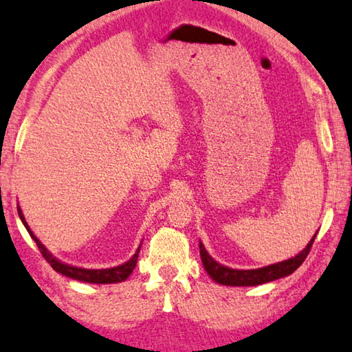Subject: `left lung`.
Here are the masks:
<instances>
[{
	"mask_svg": "<svg viewBox=\"0 0 352 352\" xmlns=\"http://www.w3.org/2000/svg\"><path fill=\"white\" fill-rule=\"evenodd\" d=\"M316 236H317V233L314 235L309 244L306 245V249L301 250L297 256L291 258V260H286V261H281L276 264H270V266L260 267V269L238 270V269H230L227 266H223V264L217 263L210 255H208V252L206 250L204 244H202L201 241H199V254H201V260H202V264H204V269L207 270V274L210 275L214 281L219 283V285L258 286V285H263V283L278 280V278H283V276H287L292 272H295V270H297L306 260V256H307V254H309Z\"/></svg>",
	"mask_w": 352,
	"mask_h": 352,
	"instance_id": "obj_1",
	"label": "left lung"
}]
</instances>
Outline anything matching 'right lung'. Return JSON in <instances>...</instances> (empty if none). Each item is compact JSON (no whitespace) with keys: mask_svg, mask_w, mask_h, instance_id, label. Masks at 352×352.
<instances>
[{"mask_svg":"<svg viewBox=\"0 0 352 352\" xmlns=\"http://www.w3.org/2000/svg\"><path fill=\"white\" fill-rule=\"evenodd\" d=\"M18 214H20V218L23 221L24 227L28 229L29 235L32 236V239L36 243V248L40 249L43 258H45V260L49 264H51L55 272L69 276V278H72V280H78V281H85V283H97V285H107V283H120V281H125L128 276L131 275V272L135 267V263H138L140 245L138 248V250H135V254L133 255L131 260H128L125 264H120V266H117V267H111V269H82V267L69 266V264L61 263V261L57 260V258L49 254V250L40 243V239L34 235L32 230L29 229V226L26 223V219H24V214L21 213L20 207H18Z\"/></svg>","mask_w":352,"mask_h":352,"instance_id":"obj_1","label":"right lung"}]
</instances>
